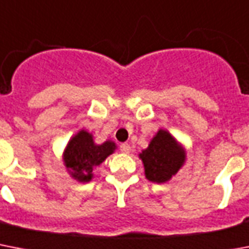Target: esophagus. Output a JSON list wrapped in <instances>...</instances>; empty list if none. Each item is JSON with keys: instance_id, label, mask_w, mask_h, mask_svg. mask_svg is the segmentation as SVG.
Returning <instances> with one entry per match:
<instances>
[{"instance_id": "esophagus-1", "label": "esophagus", "mask_w": 249, "mask_h": 249, "mask_svg": "<svg viewBox=\"0 0 249 249\" xmlns=\"http://www.w3.org/2000/svg\"><path fill=\"white\" fill-rule=\"evenodd\" d=\"M119 150H121L122 153H124V154H128V153L131 152V146L124 142V144H121V146H119Z\"/></svg>"}]
</instances>
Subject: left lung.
<instances>
[{
    "label": "left lung",
    "mask_w": 249,
    "mask_h": 249,
    "mask_svg": "<svg viewBox=\"0 0 249 249\" xmlns=\"http://www.w3.org/2000/svg\"><path fill=\"white\" fill-rule=\"evenodd\" d=\"M139 158L144 164L145 178L152 182L164 184L184 167L186 149L174 135L159 128Z\"/></svg>",
    "instance_id": "8db88e82"
}]
</instances>
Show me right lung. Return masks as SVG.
Listing matches in <instances>:
<instances>
[{
  "mask_svg": "<svg viewBox=\"0 0 249 249\" xmlns=\"http://www.w3.org/2000/svg\"><path fill=\"white\" fill-rule=\"evenodd\" d=\"M115 149L114 141L107 140L103 144H96L93 135L82 128L68 141L63 152V163L73 180L85 184L93 178V168L100 166Z\"/></svg>",
  "mask_w": 249,
  "mask_h": 249,
  "instance_id": "add662e5",
  "label": "right lung"
}]
</instances>
